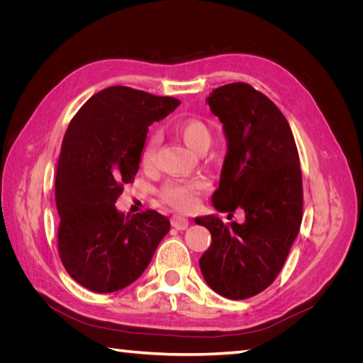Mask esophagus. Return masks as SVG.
<instances>
[{
  "label": "esophagus",
  "instance_id": "esophagus-1",
  "mask_svg": "<svg viewBox=\"0 0 363 363\" xmlns=\"http://www.w3.org/2000/svg\"><path fill=\"white\" fill-rule=\"evenodd\" d=\"M171 225L177 230H186L189 225V219L186 216H182V215H172Z\"/></svg>",
  "mask_w": 363,
  "mask_h": 363
}]
</instances>
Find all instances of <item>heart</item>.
Here are the masks:
<instances>
[{
    "label": "heart",
    "mask_w": 363,
    "mask_h": 363,
    "mask_svg": "<svg viewBox=\"0 0 363 363\" xmlns=\"http://www.w3.org/2000/svg\"><path fill=\"white\" fill-rule=\"evenodd\" d=\"M174 130L195 152L207 150L212 144V130L206 121L200 118H182L174 123ZM160 145V135L157 131H150L145 136L144 144L140 150V163L144 167H150L155 163L157 150ZM207 189V183L201 179L188 180H171L163 184L160 189V196L164 203H168L177 208H189L194 206L196 195Z\"/></svg>",
    "instance_id": "obj_1"
}]
</instances>
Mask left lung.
Segmentation results:
<instances>
[{
  "label": "left lung",
  "instance_id": "obj_1",
  "mask_svg": "<svg viewBox=\"0 0 363 363\" xmlns=\"http://www.w3.org/2000/svg\"><path fill=\"white\" fill-rule=\"evenodd\" d=\"M227 138L216 211L236 208L245 221L225 224L215 215L195 218L212 235L200 259L206 283L230 300L265 291L286 260L303 219L298 150L280 108L247 83L224 84L206 100Z\"/></svg>",
  "mask_w": 363,
  "mask_h": 363
}]
</instances>
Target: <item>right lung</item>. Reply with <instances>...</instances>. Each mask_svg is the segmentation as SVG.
Segmentation results:
<instances>
[{"instance_id": "add662e5", "label": "right lung", "mask_w": 363, "mask_h": 363, "mask_svg": "<svg viewBox=\"0 0 363 363\" xmlns=\"http://www.w3.org/2000/svg\"><path fill=\"white\" fill-rule=\"evenodd\" d=\"M177 98L111 86L87 100L65 133L56 172L57 248L65 269L98 294L124 289L145 271L169 219L156 211L124 215L115 203L135 180L148 127Z\"/></svg>"}]
</instances>
